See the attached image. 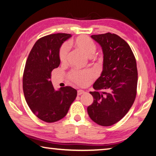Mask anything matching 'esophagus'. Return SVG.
<instances>
[{
    "label": "esophagus",
    "mask_w": 156,
    "mask_h": 156,
    "mask_svg": "<svg viewBox=\"0 0 156 156\" xmlns=\"http://www.w3.org/2000/svg\"><path fill=\"white\" fill-rule=\"evenodd\" d=\"M84 92H85V91L82 90V89H79V90L77 91V95H78V96H80V95H82L83 94H84Z\"/></svg>",
    "instance_id": "1"
}]
</instances>
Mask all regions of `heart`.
Returning a JSON list of instances; mask_svg holds the SVG:
<instances>
[{"mask_svg":"<svg viewBox=\"0 0 156 156\" xmlns=\"http://www.w3.org/2000/svg\"><path fill=\"white\" fill-rule=\"evenodd\" d=\"M71 44L78 50H80L86 56L91 58L96 52V46L94 42L88 36H80L75 40L71 41ZM69 53L68 46L64 44L60 49L59 58L62 63L66 62ZM93 73L89 71H73L69 73V78L73 83L80 86H84L90 83Z\"/></svg>","mask_w":156,"mask_h":156,"instance_id":"b5f03b06","label":"heart"}]
</instances>
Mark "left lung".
<instances>
[{
	"mask_svg": "<svg viewBox=\"0 0 156 156\" xmlns=\"http://www.w3.org/2000/svg\"><path fill=\"white\" fill-rule=\"evenodd\" d=\"M103 54L102 71L90 91L94 102L87 107L91 119L108 126L118 122L133 105L138 70L135 56L125 41L114 34L92 35Z\"/></svg>",
	"mask_w": 156,
	"mask_h": 156,
	"instance_id": "1",
	"label": "left lung"
}]
</instances>
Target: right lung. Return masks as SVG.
<instances>
[{
	"label": "right lung",
	"mask_w": 156,
	"mask_h": 156,
	"mask_svg": "<svg viewBox=\"0 0 156 156\" xmlns=\"http://www.w3.org/2000/svg\"><path fill=\"white\" fill-rule=\"evenodd\" d=\"M71 36L58 33L40 38L26 61L23 78L25 98L34 115L46 122L64 118L77 96V91L69 86L55 90L50 80L52 70L60 63V47Z\"/></svg>",
	"instance_id": "right-lung-1"
}]
</instances>
